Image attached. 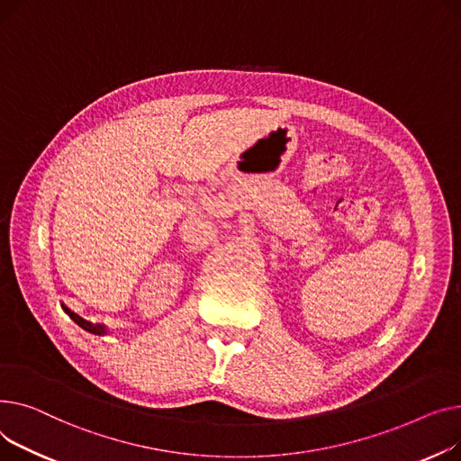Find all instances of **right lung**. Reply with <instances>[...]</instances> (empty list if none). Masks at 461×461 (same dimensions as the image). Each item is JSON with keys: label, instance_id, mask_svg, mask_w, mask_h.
Returning <instances> with one entry per match:
<instances>
[{"label": "right lung", "instance_id": "1", "mask_svg": "<svg viewBox=\"0 0 461 461\" xmlns=\"http://www.w3.org/2000/svg\"><path fill=\"white\" fill-rule=\"evenodd\" d=\"M61 307H63V311L77 323V326L84 328L86 331H89V333H93V335H105V333H107V330H105L104 326H100V323H91V321L84 320L81 316H77L76 312H72L68 307H65V305H61Z\"/></svg>", "mask_w": 461, "mask_h": 461}]
</instances>
